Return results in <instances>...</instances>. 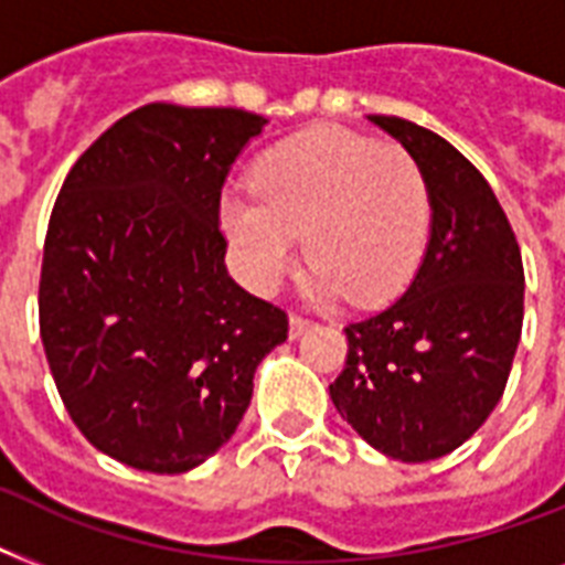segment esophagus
<instances>
[{"instance_id": "esophagus-1", "label": "esophagus", "mask_w": 565, "mask_h": 565, "mask_svg": "<svg viewBox=\"0 0 565 565\" xmlns=\"http://www.w3.org/2000/svg\"><path fill=\"white\" fill-rule=\"evenodd\" d=\"M310 326H313L310 319L299 317V313H292V317H290V340H299V337L305 334V331H308Z\"/></svg>"}]
</instances>
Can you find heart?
<instances>
[{"label": "heart", "instance_id": "obj_1", "mask_svg": "<svg viewBox=\"0 0 565 565\" xmlns=\"http://www.w3.org/2000/svg\"><path fill=\"white\" fill-rule=\"evenodd\" d=\"M252 193L222 195L220 220L239 275L269 292L305 237L317 299L381 305L402 290L428 237L430 202L404 146L345 128H310L260 158Z\"/></svg>", "mask_w": 565, "mask_h": 565}]
</instances>
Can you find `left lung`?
<instances>
[{
	"label": "left lung",
	"mask_w": 565,
	"mask_h": 565,
	"mask_svg": "<svg viewBox=\"0 0 565 565\" xmlns=\"http://www.w3.org/2000/svg\"><path fill=\"white\" fill-rule=\"evenodd\" d=\"M370 122L419 163L430 237L402 299L345 328V370L328 390L372 448L425 463L495 411L522 337L525 273L499 199L455 146L407 119Z\"/></svg>",
	"instance_id": "8db88e82"
}]
</instances>
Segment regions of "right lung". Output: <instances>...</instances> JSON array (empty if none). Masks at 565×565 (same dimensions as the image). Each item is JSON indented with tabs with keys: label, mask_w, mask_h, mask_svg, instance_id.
I'll use <instances>...</instances> for the list:
<instances>
[{
	"label": "right lung",
	"mask_w": 565,
	"mask_h": 565,
	"mask_svg": "<svg viewBox=\"0 0 565 565\" xmlns=\"http://www.w3.org/2000/svg\"><path fill=\"white\" fill-rule=\"evenodd\" d=\"M266 119L152 102L75 161L49 216L40 337L84 437L143 472H190L237 430L287 313L225 269L220 195Z\"/></svg>",
	"instance_id": "1"
}]
</instances>
